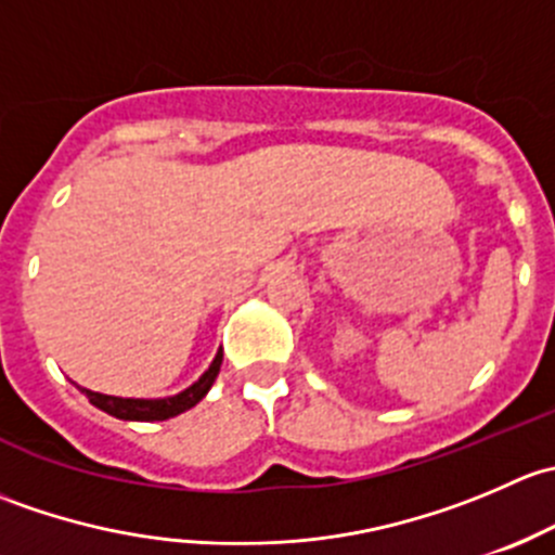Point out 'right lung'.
I'll return each instance as SVG.
<instances>
[{"instance_id":"obj_1","label":"right lung","mask_w":555,"mask_h":555,"mask_svg":"<svg viewBox=\"0 0 555 555\" xmlns=\"http://www.w3.org/2000/svg\"><path fill=\"white\" fill-rule=\"evenodd\" d=\"M222 365V351H217L215 362L209 365V371L198 378L190 389L179 391L173 397H164V400H131V397H109L99 395V391L82 389V395L93 402L96 408H102L104 413L115 418H126V422H166V418L179 416V413L190 411L195 402L204 400L206 391L215 384L217 373H220Z\"/></svg>"}]
</instances>
